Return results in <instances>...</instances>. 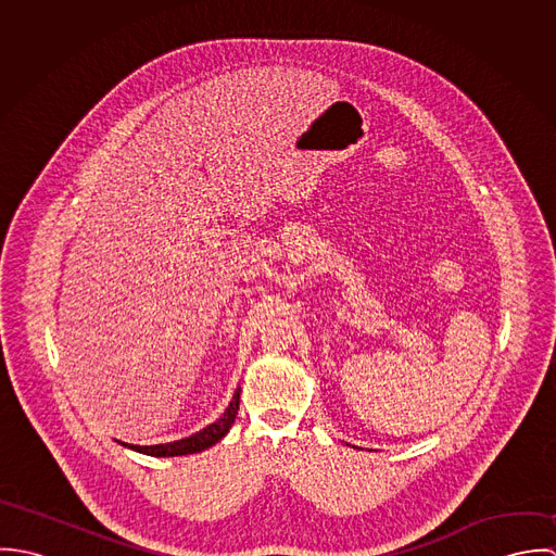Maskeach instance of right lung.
Listing matches in <instances>:
<instances>
[{"instance_id":"1","label":"right lung","mask_w":556,"mask_h":556,"mask_svg":"<svg viewBox=\"0 0 556 556\" xmlns=\"http://www.w3.org/2000/svg\"><path fill=\"white\" fill-rule=\"evenodd\" d=\"M239 392L236 390L231 404L227 406V410L223 413V417L218 421H214L212 426L203 428L201 432L188 437V439H181V441H173V443H164V445H128L124 443L126 447L135 450V452H141V454H148V456H156V458H168V456H186V454H197V452H203L212 445H216L227 432L229 428L233 426L236 421V415L239 410Z\"/></svg>"}]
</instances>
